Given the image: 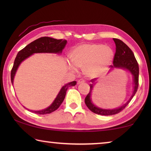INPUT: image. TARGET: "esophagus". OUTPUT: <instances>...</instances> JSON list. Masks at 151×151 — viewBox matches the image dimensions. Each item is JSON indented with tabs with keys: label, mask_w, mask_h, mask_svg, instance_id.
<instances>
[{
	"label": "esophagus",
	"mask_w": 151,
	"mask_h": 151,
	"mask_svg": "<svg viewBox=\"0 0 151 151\" xmlns=\"http://www.w3.org/2000/svg\"><path fill=\"white\" fill-rule=\"evenodd\" d=\"M84 83H85V80H83V79H80V80L78 81V84H81Z\"/></svg>",
	"instance_id": "obj_1"
}]
</instances>
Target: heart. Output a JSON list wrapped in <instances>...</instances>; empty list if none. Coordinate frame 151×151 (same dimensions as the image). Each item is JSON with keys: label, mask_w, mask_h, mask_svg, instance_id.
I'll use <instances>...</instances> for the list:
<instances>
[{"label": "heart", "mask_w": 151, "mask_h": 151, "mask_svg": "<svg viewBox=\"0 0 151 151\" xmlns=\"http://www.w3.org/2000/svg\"><path fill=\"white\" fill-rule=\"evenodd\" d=\"M71 62L76 67L83 68V73L88 78H97L105 74L113 58L111 47L98 43L78 45L71 51ZM70 69L76 71L75 66L68 65Z\"/></svg>", "instance_id": "heart-1"}]
</instances>
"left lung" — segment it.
Wrapping results in <instances>:
<instances>
[{"mask_svg":"<svg viewBox=\"0 0 151 151\" xmlns=\"http://www.w3.org/2000/svg\"><path fill=\"white\" fill-rule=\"evenodd\" d=\"M113 40L115 42L116 45V52L114 54L113 59V65H111V68H122V69L130 71V73L132 74V76H133V92H132V94L129 100L124 104L119 107V108L113 109H103L99 108V107H97L94 105L91 99L92 91H93L94 85L95 84L94 79H92L91 82L93 84L90 85V91L86 95L85 102L86 106L92 112L97 114H100V115L109 116L119 113L129 104L130 101H131L134 94H136L138 87H139V64H138L136 58L134 57V53L132 52L131 48L128 47L124 42H122L121 40L113 39Z\"/></svg>","mask_w":151,"mask_h":151,"instance_id":"8db88e82","label":"left lung"}]
</instances>
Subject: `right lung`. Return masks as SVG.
<instances>
[{
  "mask_svg": "<svg viewBox=\"0 0 151 151\" xmlns=\"http://www.w3.org/2000/svg\"><path fill=\"white\" fill-rule=\"evenodd\" d=\"M66 40L63 39H55L53 38L44 37L39 38L34 41L30 42V44L27 45L24 48H22L21 50H20L15 58L13 66L11 70V83L13 84L14 78L16 74L17 70L19 68V65H20L22 61L24 60L26 58H29L30 55L34 54V53H42V52H47V53H59L62 52V50L65 48L66 44ZM76 84V81L70 82L69 83L66 84L65 86H63L62 88L60 89L58 95L56 97L55 101L50 105L47 107V109L41 110V111H31L34 113L38 114H49L51 112L55 111L58 107L60 106V104L64 101L65 98L66 92L67 89L70 86H75Z\"/></svg>",
  "mask_w": 151,
  "mask_h": 151,
  "instance_id": "1",
  "label": "right lung"
}]
</instances>
